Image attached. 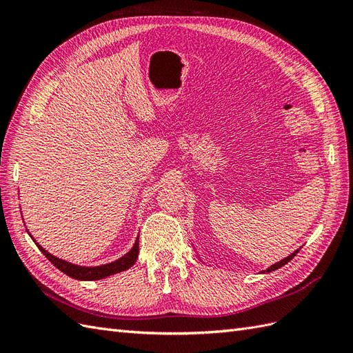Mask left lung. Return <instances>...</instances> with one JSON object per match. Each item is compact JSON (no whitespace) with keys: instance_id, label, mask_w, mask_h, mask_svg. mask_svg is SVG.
<instances>
[{"instance_id":"1","label":"left lung","mask_w":353,"mask_h":353,"mask_svg":"<svg viewBox=\"0 0 353 353\" xmlns=\"http://www.w3.org/2000/svg\"><path fill=\"white\" fill-rule=\"evenodd\" d=\"M299 250H301V249H297V250H294L292 254H288L287 256V258H284V259H281L280 262H276V263H274V265H271L270 266V268H266L265 271H262V274H265V272H271V271H275V270H279V268H281V266H284L285 263H288V262H290L293 258H294V256H296V253L299 252ZM201 261V259H200Z\"/></svg>"}]
</instances>
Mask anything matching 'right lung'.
Returning a JSON list of instances; mask_svg holds the SVG:
<instances>
[{
	"label": "right lung",
	"mask_w": 353,
	"mask_h": 353,
	"mask_svg": "<svg viewBox=\"0 0 353 353\" xmlns=\"http://www.w3.org/2000/svg\"><path fill=\"white\" fill-rule=\"evenodd\" d=\"M29 232V230H26ZM30 236V234H29ZM30 239L35 241V244L38 245V249L44 253L46 258L59 268L61 272H65L66 275L72 276L74 280H81V281H94V280H103L105 276H110L114 274H119L122 271H126L128 268L135 263L137 258H138V250H140V239L137 237L132 249L125 253L122 258H119L117 261L104 263V265H97V266H82V265H77L68 262L61 258H57V256L51 254L48 250H46L39 243H37V240L30 236Z\"/></svg>",
	"instance_id": "1"
}]
</instances>
